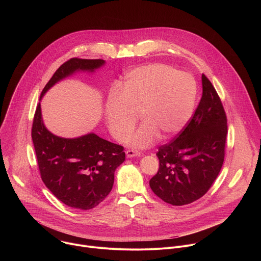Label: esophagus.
Here are the masks:
<instances>
[{"label": "esophagus", "mask_w": 261, "mask_h": 261, "mask_svg": "<svg viewBox=\"0 0 261 261\" xmlns=\"http://www.w3.org/2000/svg\"><path fill=\"white\" fill-rule=\"evenodd\" d=\"M127 158H133V157H138L140 155V153L138 151H134V150H128L126 152Z\"/></svg>", "instance_id": "1"}]
</instances>
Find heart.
Listing matches in <instances>:
<instances>
[{"instance_id":"b5f03b06","label":"heart","mask_w":261,"mask_h":261,"mask_svg":"<svg viewBox=\"0 0 261 261\" xmlns=\"http://www.w3.org/2000/svg\"><path fill=\"white\" fill-rule=\"evenodd\" d=\"M125 92L111 94L105 105V121L115 138L121 140L134 127L138 114L144 123L126 138L136 148L152 145L161 135L169 139L190 121L197 87L187 73L164 64L137 67L128 73Z\"/></svg>"}]
</instances>
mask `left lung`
<instances>
[{
  "instance_id": "left-lung-1",
  "label": "left lung",
  "mask_w": 261,
  "mask_h": 261,
  "mask_svg": "<svg viewBox=\"0 0 261 261\" xmlns=\"http://www.w3.org/2000/svg\"><path fill=\"white\" fill-rule=\"evenodd\" d=\"M202 96L195 114L179 135L157 153L159 170L150 179L153 192L172 205L202 197L224 161L227 120L212 83L201 75Z\"/></svg>"
}]
</instances>
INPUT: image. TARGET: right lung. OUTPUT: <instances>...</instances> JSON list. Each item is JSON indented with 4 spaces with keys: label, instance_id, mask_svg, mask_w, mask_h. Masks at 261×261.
<instances>
[{
    "label": "right lung",
    "instance_id": "add662e5",
    "mask_svg": "<svg viewBox=\"0 0 261 261\" xmlns=\"http://www.w3.org/2000/svg\"><path fill=\"white\" fill-rule=\"evenodd\" d=\"M104 65L103 60L67 61L55 72L39 100L59 82L77 72L94 73ZM32 139L43 182L59 200L74 208L91 210L101 203L113 189L117 168L125 161L122 145L93 132L74 138L51 133L44 125L40 102L34 117Z\"/></svg>",
    "mask_w": 261,
    "mask_h": 261
}]
</instances>
